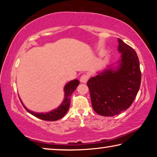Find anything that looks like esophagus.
I'll return each instance as SVG.
<instances>
[{
	"label": "esophagus",
	"mask_w": 157,
	"mask_h": 157,
	"mask_svg": "<svg viewBox=\"0 0 157 157\" xmlns=\"http://www.w3.org/2000/svg\"><path fill=\"white\" fill-rule=\"evenodd\" d=\"M89 78V76L86 74H84V75H82L80 78V82L82 83H86L87 81Z\"/></svg>",
	"instance_id": "1"
}]
</instances>
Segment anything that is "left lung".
Listing matches in <instances>:
<instances>
[{"instance_id":"obj_1","label":"left lung","mask_w":157,"mask_h":157,"mask_svg":"<svg viewBox=\"0 0 157 157\" xmlns=\"http://www.w3.org/2000/svg\"><path fill=\"white\" fill-rule=\"evenodd\" d=\"M121 59L114 70L109 68L87 82L92 107L103 116H113L128 109L140 89L141 73L135 50L118 39Z\"/></svg>"}]
</instances>
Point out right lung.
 <instances>
[{
    "mask_svg": "<svg viewBox=\"0 0 157 157\" xmlns=\"http://www.w3.org/2000/svg\"><path fill=\"white\" fill-rule=\"evenodd\" d=\"M79 84V82L78 79H74V80L70 81L68 82L67 84L65 85L64 88V99H63V102L59 107H57L55 109L52 110L50 112L48 113H36L34 111H32L30 110H28L26 108L22 102V105L25 109L27 110L28 112L31 113L32 115L37 117V118L41 119L43 121H55L62 118L63 116H65V114L67 112L69 107H70L71 103V96L73 93L75 91L77 86H78Z\"/></svg>",
    "mask_w": 157,
    "mask_h": 157,
    "instance_id": "add662e5",
    "label": "right lung"
}]
</instances>
